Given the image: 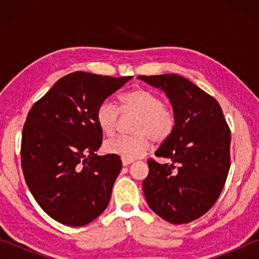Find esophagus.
I'll return each mask as SVG.
<instances>
[{
  "label": "esophagus",
  "mask_w": 259,
  "mask_h": 259,
  "mask_svg": "<svg viewBox=\"0 0 259 259\" xmlns=\"http://www.w3.org/2000/svg\"><path fill=\"white\" fill-rule=\"evenodd\" d=\"M121 161H122V165L123 166H128L133 162L132 159H125V158H121Z\"/></svg>",
  "instance_id": "esophagus-1"
}]
</instances>
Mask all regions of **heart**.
Wrapping results in <instances>:
<instances>
[{
    "label": "heart",
    "mask_w": 259,
    "mask_h": 259,
    "mask_svg": "<svg viewBox=\"0 0 259 259\" xmlns=\"http://www.w3.org/2000/svg\"><path fill=\"white\" fill-rule=\"evenodd\" d=\"M120 111L123 114L139 116L133 137H118L105 144L109 154L125 159L143 157L151 146V140L162 143L175 130L176 116L158 94L146 88H134L119 97ZM119 112L112 102L105 101L97 109V122L102 133L114 136L118 128Z\"/></svg>",
    "instance_id": "heart-1"
}]
</instances>
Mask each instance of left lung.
<instances>
[{
  "instance_id": "1",
  "label": "left lung",
  "mask_w": 259,
  "mask_h": 259,
  "mask_svg": "<svg viewBox=\"0 0 259 259\" xmlns=\"http://www.w3.org/2000/svg\"><path fill=\"white\" fill-rule=\"evenodd\" d=\"M138 79L165 92L176 116L171 136L155 151V157L171 164L148 160L145 198L166 222L186 224L206 213L224 187L230 168V128L218 101L184 76Z\"/></svg>"
}]
</instances>
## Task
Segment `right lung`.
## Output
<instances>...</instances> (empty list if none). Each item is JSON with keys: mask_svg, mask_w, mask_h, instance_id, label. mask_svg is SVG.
Listing matches in <instances>:
<instances>
[{"mask_svg": "<svg viewBox=\"0 0 259 259\" xmlns=\"http://www.w3.org/2000/svg\"><path fill=\"white\" fill-rule=\"evenodd\" d=\"M132 76L74 72L56 81L28 113L21 161L31 194L56 222L83 226L106 210L122 164L97 155V109Z\"/></svg>", "mask_w": 259, "mask_h": 259, "instance_id": "right-lung-1", "label": "right lung"}]
</instances>
